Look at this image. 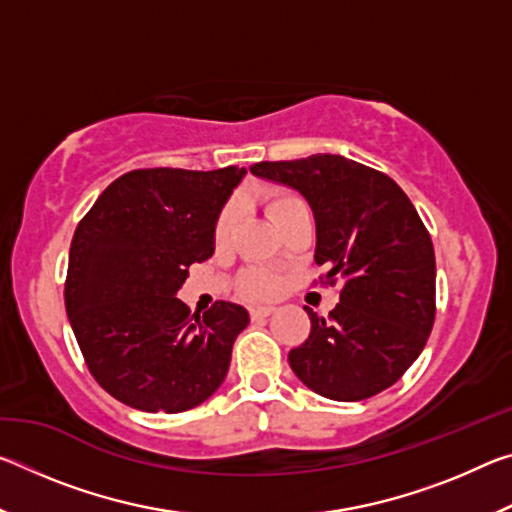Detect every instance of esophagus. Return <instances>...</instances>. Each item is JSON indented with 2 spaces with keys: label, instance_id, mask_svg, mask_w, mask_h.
<instances>
[{
  "label": "esophagus",
  "instance_id": "34e87169",
  "mask_svg": "<svg viewBox=\"0 0 512 512\" xmlns=\"http://www.w3.org/2000/svg\"><path fill=\"white\" fill-rule=\"evenodd\" d=\"M275 311V307H250V318H264V316H271Z\"/></svg>",
  "mask_w": 512,
  "mask_h": 512
}]
</instances>
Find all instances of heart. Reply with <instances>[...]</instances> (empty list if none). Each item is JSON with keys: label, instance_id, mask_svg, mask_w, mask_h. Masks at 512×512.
I'll use <instances>...</instances> for the list:
<instances>
[{"label": "heart", "instance_id": "1", "mask_svg": "<svg viewBox=\"0 0 512 512\" xmlns=\"http://www.w3.org/2000/svg\"><path fill=\"white\" fill-rule=\"evenodd\" d=\"M259 201H262L266 214L271 216L275 223H280L284 216H287L293 207L302 205V198L298 194L289 192V189H280V187H268L259 194ZM237 223V207L235 205H225L221 214L216 216L214 223V241L216 244H225L232 237V230H235ZM277 282L275 273L268 271V268H250L244 275H241L239 282V291L241 296H246L250 300H264V298H273L277 293Z\"/></svg>", "mask_w": 512, "mask_h": 512}]
</instances>
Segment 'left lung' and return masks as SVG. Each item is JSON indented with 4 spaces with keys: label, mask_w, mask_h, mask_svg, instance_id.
Returning a JSON list of instances; mask_svg holds the SVG:
<instances>
[{
    "label": "left lung",
    "mask_w": 512,
    "mask_h": 512,
    "mask_svg": "<svg viewBox=\"0 0 512 512\" xmlns=\"http://www.w3.org/2000/svg\"><path fill=\"white\" fill-rule=\"evenodd\" d=\"M250 171L307 198L323 282H343L327 318L305 307L311 332L289 352L291 370L336 402L386 391L420 357L436 318V255L409 196L386 173L332 153Z\"/></svg>",
    "instance_id": "1"
}]
</instances>
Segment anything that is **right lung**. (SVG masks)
<instances>
[{
	"mask_svg": "<svg viewBox=\"0 0 512 512\" xmlns=\"http://www.w3.org/2000/svg\"><path fill=\"white\" fill-rule=\"evenodd\" d=\"M244 173L128 171L76 225L65 309L92 377L126 406L183 413L228 375L248 311L221 300L194 318L176 293L212 257L216 216Z\"/></svg>",
	"mask_w": 512,
	"mask_h": 512,
	"instance_id": "1",
	"label": "right lung"
}]
</instances>
